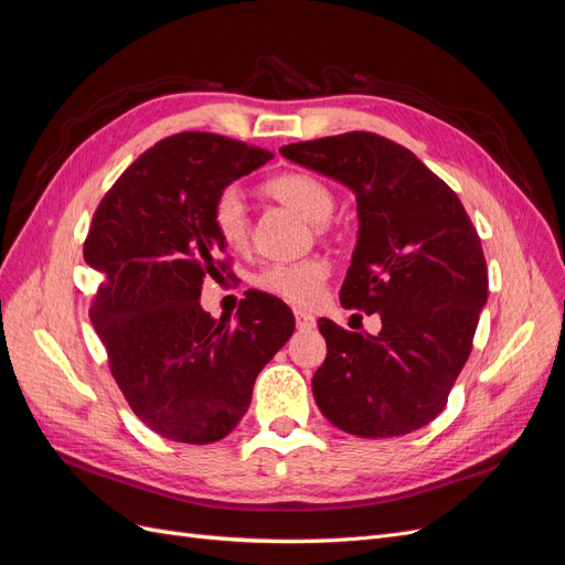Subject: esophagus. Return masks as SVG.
Listing matches in <instances>:
<instances>
[{
  "label": "esophagus",
  "mask_w": 565,
  "mask_h": 565,
  "mask_svg": "<svg viewBox=\"0 0 565 565\" xmlns=\"http://www.w3.org/2000/svg\"><path fill=\"white\" fill-rule=\"evenodd\" d=\"M295 320H297V328L301 332H311L316 328V318L306 311H295Z\"/></svg>",
  "instance_id": "34e87169"
}]
</instances>
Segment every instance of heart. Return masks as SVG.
I'll list each match as a JSON object with an SVG mask.
<instances>
[{
    "mask_svg": "<svg viewBox=\"0 0 565 565\" xmlns=\"http://www.w3.org/2000/svg\"><path fill=\"white\" fill-rule=\"evenodd\" d=\"M266 193L287 204L311 224H328L334 214L332 188L313 174L285 172L264 183ZM212 226L228 249L243 252L249 245V216L245 193L241 185L221 188L212 204ZM330 278V264L322 259H303L295 264H268L254 276V287L259 292L276 297L285 303L311 309L324 297Z\"/></svg>",
    "mask_w": 565,
    "mask_h": 565,
    "instance_id": "b5f03b06",
    "label": "heart"
}]
</instances>
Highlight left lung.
Instances as JSON below:
<instances>
[{
    "label": "left lung",
    "mask_w": 565,
    "mask_h": 565,
    "mask_svg": "<svg viewBox=\"0 0 565 565\" xmlns=\"http://www.w3.org/2000/svg\"><path fill=\"white\" fill-rule=\"evenodd\" d=\"M280 152L355 193L358 245L339 299L382 318L374 337L320 318L328 341L313 374L320 413L361 438L422 429L446 407L488 301L481 237L465 204L415 152L370 131Z\"/></svg>",
    "instance_id": "obj_1"
}]
</instances>
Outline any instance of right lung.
<instances>
[{
  "mask_svg": "<svg viewBox=\"0 0 565 565\" xmlns=\"http://www.w3.org/2000/svg\"><path fill=\"white\" fill-rule=\"evenodd\" d=\"M270 158L218 134L169 136L115 181L84 241V262L104 276L89 316L113 377L134 415L169 440L228 436L256 374L295 332L292 311L264 292L245 299L235 324L200 306L202 280L228 266L214 198Z\"/></svg>",
  "mask_w": 565,
  "mask_h": 565,
  "instance_id": "1",
  "label": "right lung"
}]
</instances>
